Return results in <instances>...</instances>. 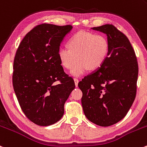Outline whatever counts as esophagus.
Instances as JSON below:
<instances>
[{"mask_svg":"<svg viewBox=\"0 0 147 147\" xmlns=\"http://www.w3.org/2000/svg\"><path fill=\"white\" fill-rule=\"evenodd\" d=\"M74 82H75V86H78V82H79L78 79H77V78H74Z\"/></svg>","mask_w":147,"mask_h":147,"instance_id":"esophagus-1","label":"esophagus"}]
</instances>
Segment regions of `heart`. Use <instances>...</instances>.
<instances>
[{"label": "heart", "mask_w": 147, "mask_h": 147, "mask_svg": "<svg viewBox=\"0 0 147 147\" xmlns=\"http://www.w3.org/2000/svg\"><path fill=\"white\" fill-rule=\"evenodd\" d=\"M110 51L108 38L103 35L96 34L92 32L80 31L75 34L69 41V47L61 46L58 51V56L62 65L70 69L73 77L84 75L88 69H98L107 59Z\"/></svg>", "instance_id": "b5f03b06"}]
</instances>
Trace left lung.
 Masks as SVG:
<instances>
[{"label":"left lung","instance_id":"obj_1","mask_svg":"<svg viewBox=\"0 0 147 147\" xmlns=\"http://www.w3.org/2000/svg\"><path fill=\"white\" fill-rule=\"evenodd\" d=\"M92 29L105 34L110 44L109 56L98 69L78 84L86 118L108 127L127 115L136 96L138 64L129 39L112 24Z\"/></svg>","mask_w":147,"mask_h":147}]
</instances>
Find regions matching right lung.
I'll return each mask as SVG.
<instances>
[{"label": "right lung", "mask_w": 147, "mask_h": 147, "mask_svg": "<svg viewBox=\"0 0 147 147\" xmlns=\"http://www.w3.org/2000/svg\"><path fill=\"white\" fill-rule=\"evenodd\" d=\"M70 25L41 24L21 41L13 64L12 84L22 110L32 122L51 125L64 114V104L75 89L58 56ZM60 81L56 85L55 82Z\"/></svg>", "instance_id": "add662e5"}]
</instances>
